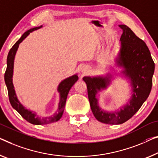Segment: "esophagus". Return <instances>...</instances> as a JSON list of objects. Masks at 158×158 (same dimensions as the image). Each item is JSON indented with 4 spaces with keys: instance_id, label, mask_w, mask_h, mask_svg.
<instances>
[{
    "instance_id": "obj_1",
    "label": "esophagus",
    "mask_w": 158,
    "mask_h": 158,
    "mask_svg": "<svg viewBox=\"0 0 158 158\" xmlns=\"http://www.w3.org/2000/svg\"><path fill=\"white\" fill-rule=\"evenodd\" d=\"M88 67H83L81 68V73H83V74H85L87 72H88Z\"/></svg>"
}]
</instances>
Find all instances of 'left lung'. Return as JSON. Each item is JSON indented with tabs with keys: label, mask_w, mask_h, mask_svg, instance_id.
I'll return each mask as SVG.
<instances>
[{
	"label": "left lung",
	"mask_w": 158,
	"mask_h": 158,
	"mask_svg": "<svg viewBox=\"0 0 158 158\" xmlns=\"http://www.w3.org/2000/svg\"><path fill=\"white\" fill-rule=\"evenodd\" d=\"M123 30L120 48L115 57V66L121 69L118 74L129 82L131 96L128 103L116 111L102 109L97 94L106 89L115 79L110 73L105 75L85 76L88 97L94 116L98 121L106 124L123 123L140 109L149 96L152 84L155 63L144 41L138 37L126 25H119Z\"/></svg>",
	"instance_id": "left-lung-1"
}]
</instances>
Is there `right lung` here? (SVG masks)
Instances as JSON below:
<instances>
[{"mask_svg":"<svg viewBox=\"0 0 158 158\" xmlns=\"http://www.w3.org/2000/svg\"><path fill=\"white\" fill-rule=\"evenodd\" d=\"M42 27L40 25L39 27H35L31 29L28 30L23 34L20 39L16 42V43L13 46V48L9 51V53L7 57V69L5 73V82H6L7 89L8 91L9 100H10V104L15 110L20 114L23 118L26 120L29 123L34 125H44L50 123H54L60 120L62 118L64 112L66 100L68 95V93L72 88V86L77 82L79 77L77 74L72 75L71 77L62 80L59 84L57 86V91L60 94V100L57 106V109L56 111L49 116L41 117L37 114L35 111H32L30 109H27L22 103L18 100L17 94L15 93V90L14 89V85L13 83V69H14V60L15 56L18 49L19 44L22 42L26 37L33 31L40 29Z\"/></svg>","mask_w":158,"mask_h":158,"instance_id":"right-lung-1","label":"right lung"}]
</instances>
